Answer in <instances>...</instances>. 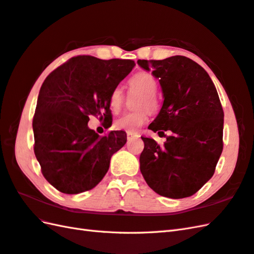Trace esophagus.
<instances>
[{
	"label": "esophagus",
	"mask_w": 254,
	"mask_h": 254,
	"mask_svg": "<svg viewBox=\"0 0 254 254\" xmlns=\"http://www.w3.org/2000/svg\"><path fill=\"white\" fill-rule=\"evenodd\" d=\"M133 137H139V134H137V133H131V132H127V138L128 140L132 139Z\"/></svg>",
	"instance_id": "esophagus-1"
}]
</instances>
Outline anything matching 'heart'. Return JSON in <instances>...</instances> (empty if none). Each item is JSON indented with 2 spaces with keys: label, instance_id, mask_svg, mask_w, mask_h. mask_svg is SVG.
Returning a JSON list of instances; mask_svg holds the SVG:
<instances>
[{
  "label": "heart",
  "instance_id": "obj_1",
  "mask_svg": "<svg viewBox=\"0 0 254 254\" xmlns=\"http://www.w3.org/2000/svg\"><path fill=\"white\" fill-rule=\"evenodd\" d=\"M128 85L131 91L140 93L136 103V108L139 109L123 115L115 122V127L117 129H121V131L136 133L148 120L147 109L155 111L159 107V100L156 94L158 82L151 73L143 71L129 78ZM123 103H125V93L121 87L116 86L109 95V108L113 113L117 114L122 108Z\"/></svg>",
  "mask_w": 254,
  "mask_h": 254
}]
</instances>
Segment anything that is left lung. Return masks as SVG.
Segmentation results:
<instances>
[{"mask_svg":"<svg viewBox=\"0 0 254 254\" xmlns=\"http://www.w3.org/2000/svg\"><path fill=\"white\" fill-rule=\"evenodd\" d=\"M137 64L159 79L164 97L148 128L159 135L172 132L163 146L141 137L140 172L160 196H192L213 176L223 150L224 113L216 88L208 72L185 56Z\"/></svg>","mask_w":254,"mask_h":254,"instance_id":"left-lung-1","label":"left lung"}]
</instances>
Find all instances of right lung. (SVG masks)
<instances>
[{
	"instance_id": "1",
	"label": "right lung",
	"mask_w": 254,
	"mask_h": 254,
	"mask_svg": "<svg viewBox=\"0 0 254 254\" xmlns=\"http://www.w3.org/2000/svg\"><path fill=\"white\" fill-rule=\"evenodd\" d=\"M133 61L76 56L51 72L39 93L33 117L34 155L46 181L75 194L95 187L110 159L127 143L123 131L100 137L87 127L91 116L113 120L111 91L132 71Z\"/></svg>"
}]
</instances>
